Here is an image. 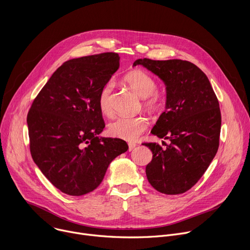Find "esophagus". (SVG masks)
Segmentation results:
<instances>
[{
    "label": "esophagus",
    "mask_w": 250,
    "mask_h": 250,
    "mask_svg": "<svg viewBox=\"0 0 250 250\" xmlns=\"http://www.w3.org/2000/svg\"><path fill=\"white\" fill-rule=\"evenodd\" d=\"M135 147H136V145H135V144H128V150H129V151L133 150Z\"/></svg>",
    "instance_id": "1"
}]
</instances>
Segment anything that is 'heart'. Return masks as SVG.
I'll use <instances>...</instances> for the list:
<instances>
[{
  "instance_id": "heart-1",
  "label": "heart",
  "mask_w": 250,
  "mask_h": 250,
  "mask_svg": "<svg viewBox=\"0 0 250 250\" xmlns=\"http://www.w3.org/2000/svg\"><path fill=\"white\" fill-rule=\"evenodd\" d=\"M124 81L141 98H144V104L146 109L156 112L160 111L164 105V96L156 91L157 85L152 76L140 69H135L128 72ZM113 85L104 84L98 97V104L104 116H112L113 108L111 96ZM148 126V121L144 116L127 117L121 116L109 125V132L112 136L126 141H134Z\"/></svg>"
}]
</instances>
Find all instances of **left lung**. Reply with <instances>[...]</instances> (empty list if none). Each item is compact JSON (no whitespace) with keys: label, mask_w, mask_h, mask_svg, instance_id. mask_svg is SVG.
<instances>
[{"label":"left lung","mask_w":250,"mask_h":250,"mask_svg":"<svg viewBox=\"0 0 250 250\" xmlns=\"http://www.w3.org/2000/svg\"><path fill=\"white\" fill-rule=\"evenodd\" d=\"M166 86V106L151 133L170 140L162 148L145 144L152 151L146 168L150 185L160 193L178 195L190 190L216 156L222 117L218 98L203 71L180 59H137Z\"/></svg>","instance_id":"1"}]
</instances>
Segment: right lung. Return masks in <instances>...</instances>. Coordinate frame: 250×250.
Wrapping results in <instances>:
<instances>
[{
    "label": "right lung",
    "mask_w": 250,
    "mask_h": 250,
    "mask_svg": "<svg viewBox=\"0 0 250 250\" xmlns=\"http://www.w3.org/2000/svg\"><path fill=\"white\" fill-rule=\"evenodd\" d=\"M119 67L114 52L68 60L32 102L26 119L31 157L62 193L94 191L110 163L128 149L123 139L99 136L104 127L99 93Z\"/></svg>",
    "instance_id": "1"
}]
</instances>
